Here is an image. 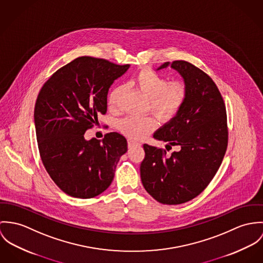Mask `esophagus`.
I'll return each instance as SVG.
<instances>
[{"instance_id":"esophagus-1","label":"esophagus","mask_w":263,"mask_h":263,"mask_svg":"<svg viewBox=\"0 0 263 263\" xmlns=\"http://www.w3.org/2000/svg\"><path fill=\"white\" fill-rule=\"evenodd\" d=\"M128 146L129 147H133V146H141L140 142H137L133 139H128Z\"/></svg>"}]
</instances>
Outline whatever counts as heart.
<instances>
[{"label": "heart", "instance_id": "b5f03b06", "mask_svg": "<svg viewBox=\"0 0 263 263\" xmlns=\"http://www.w3.org/2000/svg\"><path fill=\"white\" fill-rule=\"evenodd\" d=\"M133 86L138 88L150 100V108L156 116L167 121L175 117L186 98V87L181 82L170 83L167 80L150 68H142L132 80ZM124 90L122 86L113 88L109 95L108 103L111 108H116L119 99ZM119 129L127 136L140 139L152 132L156 121L152 117L125 118L118 123Z\"/></svg>", "mask_w": 263, "mask_h": 263}]
</instances>
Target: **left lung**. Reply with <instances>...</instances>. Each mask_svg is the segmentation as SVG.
Returning a JSON list of instances; mask_svg holds the SVG:
<instances>
[{
  "mask_svg": "<svg viewBox=\"0 0 263 263\" xmlns=\"http://www.w3.org/2000/svg\"><path fill=\"white\" fill-rule=\"evenodd\" d=\"M183 80L186 98L176 113L157 129L153 138L166 142V151L144 144L140 175L146 192L157 202L179 204L199 196L218 172L228 144L226 108L223 98L203 70L183 60L164 62Z\"/></svg>",
  "mask_w": 263,
  "mask_h": 263,
  "instance_id": "1",
  "label": "left lung"
}]
</instances>
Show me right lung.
<instances>
[{
	"mask_svg": "<svg viewBox=\"0 0 263 263\" xmlns=\"http://www.w3.org/2000/svg\"><path fill=\"white\" fill-rule=\"evenodd\" d=\"M130 67L82 57L59 68L37 97L34 124L41 160L59 189L89 199L111 184L127 140L117 132L102 142L85 133L107 113L109 88Z\"/></svg>",
	"mask_w": 263,
	"mask_h": 263,
	"instance_id": "add662e5",
	"label": "right lung"
}]
</instances>
